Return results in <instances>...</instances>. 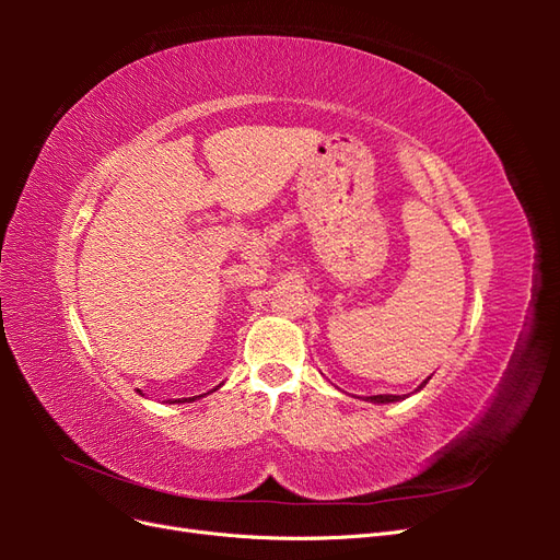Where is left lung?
<instances>
[{
    "instance_id": "left-lung-1",
    "label": "left lung",
    "mask_w": 560,
    "mask_h": 560,
    "mask_svg": "<svg viewBox=\"0 0 560 560\" xmlns=\"http://www.w3.org/2000/svg\"><path fill=\"white\" fill-rule=\"evenodd\" d=\"M428 385V381H422L420 385H418V389H422ZM416 389V393H418ZM369 401H374V404H389V401H399V399H406V395H374V397H366Z\"/></svg>"
}]
</instances>
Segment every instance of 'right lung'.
Listing matches in <instances>:
<instances>
[{
    "instance_id": "add662e5",
    "label": "right lung",
    "mask_w": 560,
    "mask_h": 560,
    "mask_svg": "<svg viewBox=\"0 0 560 560\" xmlns=\"http://www.w3.org/2000/svg\"><path fill=\"white\" fill-rule=\"evenodd\" d=\"M198 397H202V395H198ZM198 397H189V399H186V397H184V399H175V401H179V404H182V401H196ZM175 401H173V404H175Z\"/></svg>"
}]
</instances>
